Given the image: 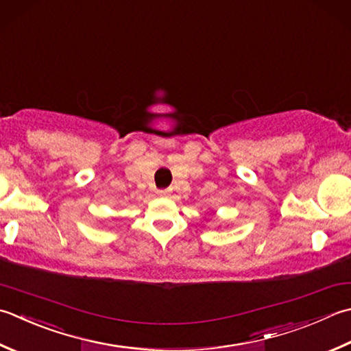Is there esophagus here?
<instances>
[{"instance_id": "34e87169", "label": "esophagus", "mask_w": 351, "mask_h": 351, "mask_svg": "<svg viewBox=\"0 0 351 351\" xmlns=\"http://www.w3.org/2000/svg\"><path fill=\"white\" fill-rule=\"evenodd\" d=\"M156 193H158V196H167L169 191L167 190H158Z\"/></svg>"}]
</instances>
